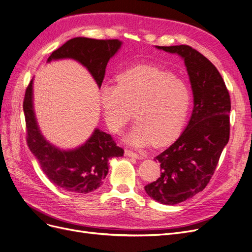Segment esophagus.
I'll list each match as a JSON object with an SVG mask.
<instances>
[{"mask_svg": "<svg viewBox=\"0 0 252 252\" xmlns=\"http://www.w3.org/2000/svg\"><path fill=\"white\" fill-rule=\"evenodd\" d=\"M125 154L129 157H133L136 159H144V155L143 154H139V153H135L133 151H130V150H125Z\"/></svg>", "mask_w": 252, "mask_h": 252, "instance_id": "1", "label": "esophagus"}]
</instances>
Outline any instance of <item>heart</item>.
I'll list each match as a JSON object with an SVG mask.
<instances>
[{"label":"heart","mask_w":252,"mask_h":252,"mask_svg":"<svg viewBox=\"0 0 252 252\" xmlns=\"http://www.w3.org/2000/svg\"><path fill=\"white\" fill-rule=\"evenodd\" d=\"M117 85L99 90L104 121L113 133H121L132 118L137 122L126 142L132 146L173 142L182 131L191 104L189 86L169 71L135 66L116 77Z\"/></svg>","instance_id":"1"}]
</instances>
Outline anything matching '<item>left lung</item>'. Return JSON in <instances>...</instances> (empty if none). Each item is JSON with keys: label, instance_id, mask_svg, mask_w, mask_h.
<instances>
[{"label": "left lung", "instance_id": "8db88e82", "mask_svg": "<svg viewBox=\"0 0 252 252\" xmlns=\"http://www.w3.org/2000/svg\"><path fill=\"white\" fill-rule=\"evenodd\" d=\"M184 59L193 92L189 123L176 142L155 157L159 178L145 186L156 202L176 205L203 191L229 139L230 98L222 76L209 60L189 45L157 46Z\"/></svg>", "mask_w": 252, "mask_h": 252}]
</instances>
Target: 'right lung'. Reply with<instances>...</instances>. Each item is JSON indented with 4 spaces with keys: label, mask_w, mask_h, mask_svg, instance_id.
I'll list each match as a JSON object with an SVG mask.
<instances>
[{
    "label": "right lung",
    "mask_w": 252,
    "mask_h": 252,
    "mask_svg": "<svg viewBox=\"0 0 252 252\" xmlns=\"http://www.w3.org/2000/svg\"><path fill=\"white\" fill-rule=\"evenodd\" d=\"M118 39H70L49 56L47 62L71 58L82 63L96 80L98 87L103 82L105 68L121 47ZM27 128V144L48 180L68 192L86 194L103 183L108 173V160L123 156L124 150L114 138L95 129L92 136L75 150L62 151L46 142L38 128L33 108V79L30 82L24 99Z\"/></svg>",
    "instance_id": "add662e5"
}]
</instances>
